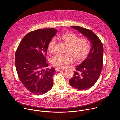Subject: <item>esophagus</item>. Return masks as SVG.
Returning <instances> with one entry per match:
<instances>
[{
    "mask_svg": "<svg viewBox=\"0 0 120 120\" xmlns=\"http://www.w3.org/2000/svg\"><path fill=\"white\" fill-rule=\"evenodd\" d=\"M63 69H61V68H56V69H55V70H56V72H58V71H61Z\"/></svg>",
    "mask_w": 120,
    "mask_h": 120,
    "instance_id": "34e87169",
    "label": "esophagus"
}]
</instances>
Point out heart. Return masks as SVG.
Instances as JSON below:
<instances>
[{"instance_id":"1","label":"heart","mask_w":120,"mask_h":120,"mask_svg":"<svg viewBox=\"0 0 120 120\" xmlns=\"http://www.w3.org/2000/svg\"><path fill=\"white\" fill-rule=\"evenodd\" d=\"M57 38L67 44L64 55L57 54L50 59V63L53 66L63 68L69 64L73 60L80 61L84 59L89 54L91 49L90 41L86 38H79L73 33H65L57 36ZM56 41L55 38L51 39L48 43L47 49L52 54L55 51Z\"/></svg>"}]
</instances>
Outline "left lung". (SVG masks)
<instances>
[{"mask_svg": "<svg viewBox=\"0 0 120 120\" xmlns=\"http://www.w3.org/2000/svg\"><path fill=\"white\" fill-rule=\"evenodd\" d=\"M88 38L91 49L85 59L76 67V72L69 81L71 86L78 90L90 88L97 81L103 66L104 47L99 38L91 30L78 26H72Z\"/></svg>", "mask_w": 120, "mask_h": 120, "instance_id": "1", "label": "left lung"}]
</instances>
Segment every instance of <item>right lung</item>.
I'll use <instances>...</instances> for the list:
<instances>
[{
    "mask_svg": "<svg viewBox=\"0 0 120 120\" xmlns=\"http://www.w3.org/2000/svg\"><path fill=\"white\" fill-rule=\"evenodd\" d=\"M53 28L39 29L30 32L21 40L15 54V65L19 77L31 93L40 95L53 86L54 68H47L46 51L48 42L56 35Z\"/></svg>",
    "mask_w": 120,
    "mask_h": 120,
    "instance_id": "1",
    "label": "right lung"
}]
</instances>
